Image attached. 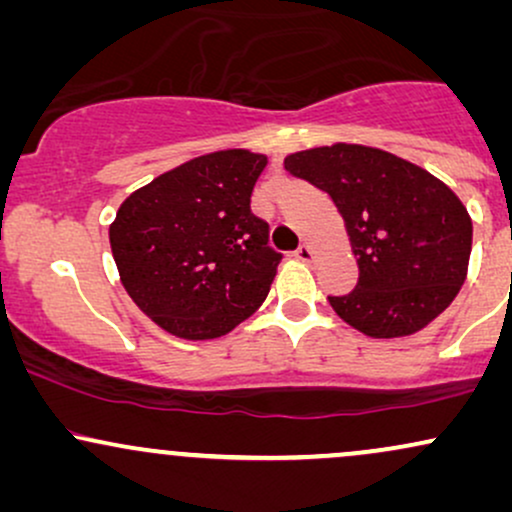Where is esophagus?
<instances>
[{
    "instance_id": "esophagus-1",
    "label": "esophagus",
    "mask_w": 512,
    "mask_h": 512,
    "mask_svg": "<svg viewBox=\"0 0 512 512\" xmlns=\"http://www.w3.org/2000/svg\"><path fill=\"white\" fill-rule=\"evenodd\" d=\"M296 257L301 262H313V257H315V252H313V248H310V245H301V248L296 250Z\"/></svg>"
}]
</instances>
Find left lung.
<instances>
[{
  "label": "left lung",
  "mask_w": 512,
  "mask_h": 512,
  "mask_svg": "<svg viewBox=\"0 0 512 512\" xmlns=\"http://www.w3.org/2000/svg\"><path fill=\"white\" fill-rule=\"evenodd\" d=\"M284 168L327 192L342 214L358 284L330 305L354 330L409 337L455 301L467 279L472 219L445 182L361 144L298 151Z\"/></svg>",
  "instance_id": "left-lung-1"
}]
</instances>
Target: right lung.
<instances>
[{"label":"right lung","instance_id":"1","mask_svg":"<svg viewBox=\"0 0 512 512\" xmlns=\"http://www.w3.org/2000/svg\"><path fill=\"white\" fill-rule=\"evenodd\" d=\"M267 156L226 149L192 158L132 192L110 248L139 310L180 339H216L260 308L281 255L250 211Z\"/></svg>","mask_w":512,"mask_h":512}]
</instances>
